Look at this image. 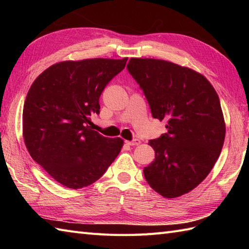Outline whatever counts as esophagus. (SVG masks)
<instances>
[{
    "mask_svg": "<svg viewBox=\"0 0 249 249\" xmlns=\"http://www.w3.org/2000/svg\"><path fill=\"white\" fill-rule=\"evenodd\" d=\"M126 143H127L128 145H131V146L139 145L140 144V140L139 139H134V140H131V141H126Z\"/></svg>",
    "mask_w": 249,
    "mask_h": 249,
    "instance_id": "1",
    "label": "esophagus"
}]
</instances>
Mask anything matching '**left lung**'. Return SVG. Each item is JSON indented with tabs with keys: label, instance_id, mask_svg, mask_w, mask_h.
Masks as SVG:
<instances>
[{
	"label": "left lung",
	"instance_id": "8db88e82",
	"mask_svg": "<svg viewBox=\"0 0 249 249\" xmlns=\"http://www.w3.org/2000/svg\"><path fill=\"white\" fill-rule=\"evenodd\" d=\"M127 70L153 118L167 121V133L149 141L155 160L143 169L146 182L165 198L187 194L208 177L224 145L218 95L203 75L168 61L131 57Z\"/></svg>",
	"mask_w": 249,
	"mask_h": 249
}]
</instances>
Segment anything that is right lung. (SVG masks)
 Listing matches in <instances>:
<instances>
[{"label": "right lung", "mask_w": 249, "mask_h": 249, "mask_svg": "<svg viewBox=\"0 0 249 249\" xmlns=\"http://www.w3.org/2000/svg\"><path fill=\"white\" fill-rule=\"evenodd\" d=\"M122 60L64 61L47 68L26 95L22 129L31 157L56 182L72 189L96 182L124 141L93 130L106 86L124 70Z\"/></svg>", "instance_id": "obj_1"}]
</instances>
